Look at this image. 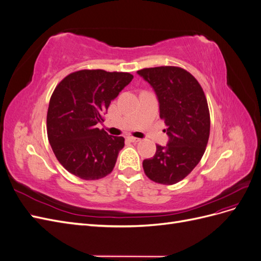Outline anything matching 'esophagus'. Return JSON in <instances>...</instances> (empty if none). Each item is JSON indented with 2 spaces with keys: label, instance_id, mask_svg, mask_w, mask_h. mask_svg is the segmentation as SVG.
I'll list each match as a JSON object with an SVG mask.
<instances>
[{
  "label": "esophagus",
  "instance_id": "esophagus-1",
  "mask_svg": "<svg viewBox=\"0 0 261 261\" xmlns=\"http://www.w3.org/2000/svg\"><path fill=\"white\" fill-rule=\"evenodd\" d=\"M128 140H129V141H132V143H138V141H140V139H139V138H137V137H133V136H129V137H128Z\"/></svg>",
  "mask_w": 261,
  "mask_h": 261
}]
</instances>
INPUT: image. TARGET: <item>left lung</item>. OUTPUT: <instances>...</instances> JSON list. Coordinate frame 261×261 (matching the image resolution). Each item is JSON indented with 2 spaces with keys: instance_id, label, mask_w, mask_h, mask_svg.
Returning a JSON list of instances; mask_svg holds the SVG:
<instances>
[{
  "instance_id": "left-lung-1",
  "label": "left lung",
  "mask_w": 261,
  "mask_h": 261,
  "mask_svg": "<svg viewBox=\"0 0 261 261\" xmlns=\"http://www.w3.org/2000/svg\"><path fill=\"white\" fill-rule=\"evenodd\" d=\"M137 74L152 87L160 117L169 136L165 146L143 162L146 175L155 183L173 185L186 177L202 158L210 134V115L199 83L175 66L144 68Z\"/></svg>"
}]
</instances>
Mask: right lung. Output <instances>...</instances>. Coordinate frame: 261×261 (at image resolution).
<instances>
[{"label":"right lung","instance_id":"obj_1","mask_svg":"<svg viewBox=\"0 0 261 261\" xmlns=\"http://www.w3.org/2000/svg\"><path fill=\"white\" fill-rule=\"evenodd\" d=\"M133 78L129 73L84 69L66 76L54 89L46 130L55 156L69 173L92 180L112 172L124 138L97 125Z\"/></svg>","mask_w":261,"mask_h":261}]
</instances>
